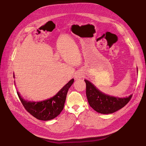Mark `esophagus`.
<instances>
[{
	"label": "esophagus",
	"mask_w": 146,
	"mask_h": 146,
	"mask_svg": "<svg viewBox=\"0 0 146 146\" xmlns=\"http://www.w3.org/2000/svg\"><path fill=\"white\" fill-rule=\"evenodd\" d=\"M83 77V74L81 73V72H78V73H76V78H82Z\"/></svg>",
	"instance_id": "1"
}]
</instances>
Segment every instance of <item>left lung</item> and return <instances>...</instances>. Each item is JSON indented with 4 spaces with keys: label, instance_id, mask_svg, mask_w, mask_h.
<instances>
[{
    "label": "left lung",
    "instance_id": "left-lung-1",
    "mask_svg": "<svg viewBox=\"0 0 146 146\" xmlns=\"http://www.w3.org/2000/svg\"><path fill=\"white\" fill-rule=\"evenodd\" d=\"M86 83V95L89 105L98 113H112L128 104L132 95L129 97L119 98L104 94L99 90L88 80Z\"/></svg>",
    "mask_w": 146,
    "mask_h": 146
}]
</instances>
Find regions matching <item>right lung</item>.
Segmentation results:
<instances>
[{"instance_id":"add662e5","label":"right lung","mask_w":146,"mask_h":146,"mask_svg":"<svg viewBox=\"0 0 146 146\" xmlns=\"http://www.w3.org/2000/svg\"><path fill=\"white\" fill-rule=\"evenodd\" d=\"M73 82L74 79L71 80L53 97L41 102H27L21 97L19 92L17 94L24 108L31 115L38 120H49L56 117L63 110L68 89Z\"/></svg>"}]
</instances>
